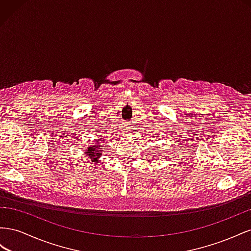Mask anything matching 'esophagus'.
<instances>
[{"label":"esophagus","instance_id":"obj_1","mask_svg":"<svg viewBox=\"0 0 251 251\" xmlns=\"http://www.w3.org/2000/svg\"><path fill=\"white\" fill-rule=\"evenodd\" d=\"M126 129H128V128H126Z\"/></svg>","mask_w":251,"mask_h":251}]
</instances>
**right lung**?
<instances>
[{
  "mask_svg": "<svg viewBox=\"0 0 251 251\" xmlns=\"http://www.w3.org/2000/svg\"><path fill=\"white\" fill-rule=\"evenodd\" d=\"M102 147L103 146L99 143V139H96V144L86 147L84 156L87 157V159L91 162V164L97 165V163H99L100 157L102 156V153H103Z\"/></svg>",
  "mask_w": 251,
  "mask_h": 251,
  "instance_id": "1",
  "label": "right lung"
}]
</instances>
